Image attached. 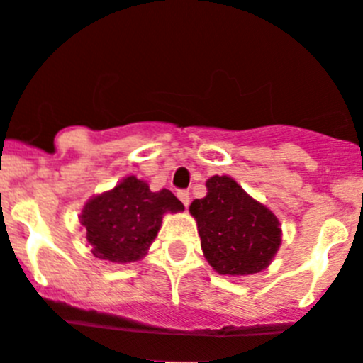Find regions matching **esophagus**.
<instances>
[{"instance_id": "1", "label": "esophagus", "mask_w": 363, "mask_h": 363, "mask_svg": "<svg viewBox=\"0 0 363 363\" xmlns=\"http://www.w3.org/2000/svg\"><path fill=\"white\" fill-rule=\"evenodd\" d=\"M177 197L181 199L182 204L188 208V206H189V191H186V189H181V191H177Z\"/></svg>"}]
</instances>
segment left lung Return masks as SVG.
I'll list each match as a JSON object with an SVG mask.
<instances>
[{
  "instance_id": "8db88e82",
  "label": "left lung",
  "mask_w": 363,
  "mask_h": 363,
  "mask_svg": "<svg viewBox=\"0 0 363 363\" xmlns=\"http://www.w3.org/2000/svg\"><path fill=\"white\" fill-rule=\"evenodd\" d=\"M208 194L195 199L189 213L197 220L206 260L218 275L242 277L266 269L280 247V222L228 175L206 181Z\"/></svg>"
}]
</instances>
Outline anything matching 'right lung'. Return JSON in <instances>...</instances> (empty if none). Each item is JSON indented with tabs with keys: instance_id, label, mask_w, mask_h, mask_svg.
Returning a JSON list of instances; mask_svg holds the SVG:
<instances>
[{
	"instance_id": "right-lung-1",
	"label": "right lung",
	"mask_w": 363,
	"mask_h": 363,
	"mask_svg": "<svg viewBox=\"0 0 363 363\" xmlns=\"http://www.w3.org/2000/svg\"><path fill=\"white\" fill-rule=\"evenodd\" d=\"M184 210L169 189L152 191L141 179H123L84 204L79 220L96 259L126 264L143 259L157 237L162 215Z\"/></svg>"
}]
</instances>
